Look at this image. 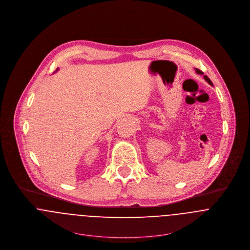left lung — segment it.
Returning a JSON list of instances; mask_svg holds the SVG:
<instances>
[{
	"label": "left lung",
	"instance_id": "8db88e82",
	"mask_svg": "<svg viewBox=\"0 0 250 250\" xmlns=\"http://www.w3.org/2000/svg\"><path fill=\"white\" fill-rule=\"evenodd\" d=\"M195 72H196V73H197L198 74H203V73H202L200 70H198V69H196V70H195ZM204 78H205L206 81H207V82H208L209 85H211V86H212V82L210 81V79H209V78H208L207 75H204Z\"/></svg>",
	"mask_w": 250,
	"mask_h": 250
}]
</instances>
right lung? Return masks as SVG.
<instances>
[{
	"label": "right lung",
	"mask_w": 250,
	"mask_h": 250,
	"mask_svg": "<svg viewBox=\"0 0 250 250\" xmlns=\"http://www.w3.org/2000/svg\"><path fill=\"white\" fill-rule=\"evenodd\" d=\"M58 70H59V69H57V71H58ZM57 71H56V72H57Z\"/></svg>",
	"instance_id": "obj_1"
}]
</instances>
